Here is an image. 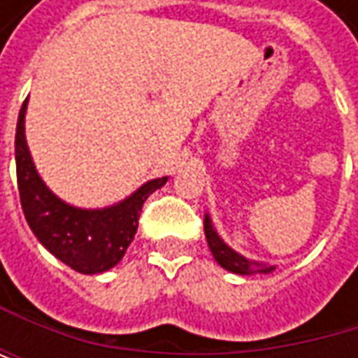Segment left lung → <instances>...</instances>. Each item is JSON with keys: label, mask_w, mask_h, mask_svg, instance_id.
I'll use <instances>...</instances> for the list:
<instances>
[{"label": "left lung", "mask_w": 358, "mask_h": 358, "mask_svg": "<svg viewBox=\"0 0 358 358\" xmlns=\"http://www.w3.org/2000/svg\"><path fill=\"white\" fill-rule=\"evenodd\" d=\"M203 224H205V238H207V245H209V249H211V255L215 257V261H217L224 269H228V271H232V273H241V275L269 273V271L275 269L273 265L259 263V261H250L247 257H243L241 252L230 249V247L220 238V234L215 232L209 213H205V222H203Z\"/></svg>", "instance_id": "8db88e82"}]
</instances>
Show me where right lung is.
<instances>
[{"label":"right lung","instance_id":"1","mask_svg":"<svg viewBox=\"0 0 358 358\" xmlns=\"http://www.w3.org/2000/svg\"><path fill=\"white\" fill-rule=\"evenodd\" d=\"M27 101L16 126V176L24 217L38 243L62 263L80 273H103L117 265L130 247L143 203L162 188L168 176L145 182L124 201L103 209H80L55 196L36 174L27 136Z\"/></svg>","mask_w":358,"mask_h":358}]
</instances>
